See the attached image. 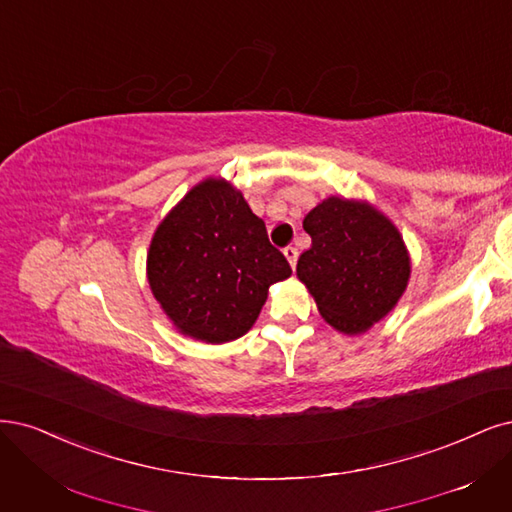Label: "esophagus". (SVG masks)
Segmentation results:
<instances>
[{
    "mask_svg": "<svg viewBox=\"0 0 512 512\" xmlns=\"http://www.w3.org/2000/svg\"><path fill=\"white\" fill-rule=\"evenodd\" d=\"M284 256L290 262V267L294 269L296 267V260H298V250L294 248V245H288V248H284Z\"/></svg>",
    "mask_w": 512,
    "mask_h": 512,
    "instance_id": "esophagus-1",
    "label": "esophagus"
}]
</instances>
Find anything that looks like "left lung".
Returning a JSON list of instances; mask_svg holds the SVG:
<instances>
[{
  "label": "left lung",
  "mask_w": 512,
  "mask_h": 512,
  "mask_svg": "<svg viewBox=\"0 0 512 512\" xmlns=\"http://www.w3.org/2000/svg\"><path fill=\"white\" fill-rule=\"evenodd\" d=\"M303 228L311 248L296 275L332 328L360 334L394 309L411 262L390 220L366 203L330 197L309 211Z\"/></svg>",
  "instance_id": "left-lung-1"
}]
</instances>
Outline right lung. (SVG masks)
Masks as SVG:
<instances>
[{"instance_id":"obj_1","label":"right lung","mask_w":512,"mask_h":512,"mask_svg":"<svg viewBox=\"0 0 512 512\" xmlns=\"http://www.w3.org/2000/svg\"><path fill=\"white\" fill-rule=\"evenodd\" d=\"M290 275L267 226L224 180L192 188L156 228L148 252L154 298L180 332L205 343L248 332L269 286Z\"/></svg>"}]
</instances>
